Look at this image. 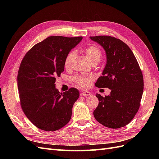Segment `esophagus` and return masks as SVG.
<instances>
[{
  "instance_id": "esophagus-1",
  "label": "esophagus",
  "mask_w": 159,
  "mask_h": 159,
  "mask_svg": "<svg viewBox=\"0 0 159 159\" xmlns=\"http://www.w3.org/2000/svg\"><path fill=\"white\" fill-rule=\"evenodd\" d=\"M80 95L81 96H88V95H91V92H89V91H82V92L80 93Z\"/></svg>"
}]
</instances>
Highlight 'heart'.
<instances>
[{
	"instance_id": "b5f03b06",
	"label": "heart",
	"mask_w": 159,
	"mask_h": 159,
	"mask_svg": "<svg viewBox=\"0 0 159 159\" xmlns=\"http://www.w3.org/2000/svg\"><path fill=\"white\" fill-rule=\"evenodd\" d=\"M85 54L86 57H88L89 61L91 64L93 63H99L102 58V53L99 48L96 46H90L86 48L85 49ZM75 56V52L72 50L69 54L67 55L65 61H64V66L66 68H69L72 60ZM75 82L81 87H88L89 86L90 81L91 80V77H85L82 75H77L74 78Z\"/></svg>"
}]
</instances>
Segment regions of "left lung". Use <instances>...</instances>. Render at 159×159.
<instances>
[{"label": "left lung", "mask_w": 159, "mask_h": 159, "mask_svg": "<svg viewBox=\"0 0 159 159\" xmlns=\"http://www.w3.org/2000/svg\"><path fill=\"white\" fill-rule=\"evenodd\" d=\"M89 38L103 48L107 60L95 85L111 89L105 98L96 94L99 105L94 117L107 127H123L131 121L140 106L144 86L142 71L131 50L121 40L107 36Z\"/></svg>", "instance_id": "8db88e82"}]
</instances>
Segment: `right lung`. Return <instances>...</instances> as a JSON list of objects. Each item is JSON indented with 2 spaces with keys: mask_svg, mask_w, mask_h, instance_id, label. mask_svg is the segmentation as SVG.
Here are the masks:
<instances>
[{
  "mask_svg": "<svg viewBox=\"0 0 159 159\" xmlns=\"http://www.w3.org/2000/svg\"><path fill=\"white\" fill-rule=\"evenodd\" d=\"M82 38L50 36L34 46L21 62L17 78L21 106L38 128L54 131L70 121L80 92L72 88L60 93L56 77L64 71L67 55Z\"/></svg>",
  "mask_w": 159,
  "mask_h": 159,
  "instance_id": "right-lung-1",
  "label": "right lung"
}]
</instances>
